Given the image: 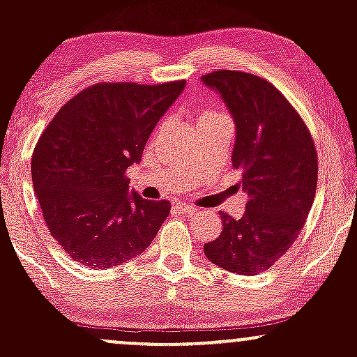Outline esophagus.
<instances>
[{"mask_svg":"<svg viewBox=\"0 0 357 357\" xmlns=\"http://www.w3.org/2000/svg\"><path fill=\"white\" fill-rule=\"evenodd\" d=\"M176 210L181 213H195L196 208L192 204H176Z\"/></svg>","mask_w":357,"mask_h":357,"instance_id":"esophagus-1","label":"esophagus"}]
</instances>
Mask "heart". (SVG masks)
I'll use <instances>...</instances> for the list:
<instances>
[{
  "label": "heart",
  "instance_id": "b5f03b06",
  "mask_svg": "<svg viewBox=\"0 0 357 357\" xmlns=\"http://www.w3.org/2000/svg\"><path fill=\"white\" fill-rule=\"evenodd\" d=\"M220 119H230L225 112L216 109H206L203 112L198 114V119H196V124L198 122H204V121H220Z\"/></svg>",
  "mask_w": 357,
  "mask_h": 357
}]
</instances>
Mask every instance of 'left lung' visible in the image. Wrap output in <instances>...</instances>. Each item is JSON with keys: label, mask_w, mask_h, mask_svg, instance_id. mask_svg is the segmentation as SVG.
Wrapping results in <instances>:
<instances>
[{"label": "left lung", "mask_w": 357, "mask_h": 357, "mask_svg": "<svg viewBox=\"0 0 357 357\" xmlns=\"http://www.w3.org/2000/svg\"><path fill=\"white\" fill-rule=\"evenodd\" d=\"M221 93L236 124L233 167L241 173L247 211L240 220L221 211L216 240L204 255L228 272L257 275L294 245L312 208L317 153L304 119L275 85L238 70L202 77Z\"/></svg>", "instance_id": "left-lung-1"}]
</instances>
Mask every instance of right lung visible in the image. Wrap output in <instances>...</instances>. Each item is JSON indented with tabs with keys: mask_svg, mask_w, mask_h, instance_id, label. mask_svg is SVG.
Here are the masks:
<instances>
[{
	"mask_svg": "<svg viewBox=\"0 0 357 357\" xmlns=\"http://www.w3.org/2000/svg\"><path fill=\"white\" fill-rule=\"evenodd\" d=\"M186 82H99L61 107L36 142L33 190L53 240L92 268L141 255L171 211L127 192L126 171Z\"/></svg>",
	"mask_w": 357,
	"mask_h": 357,
	"instance_id": "1",
	"label": "right lung"
}]
</instances>
